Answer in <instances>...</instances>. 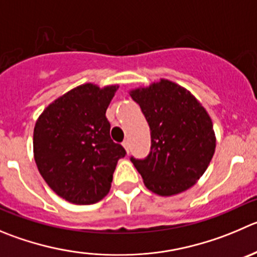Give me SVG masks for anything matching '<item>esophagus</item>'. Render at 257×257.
<instances>
[{
  "label": "esophagus",
  "instance_id": "obj_1",
  "mask_svg": "<svg viewBox=\"0 0 257 257\" xmlns=\"http://www.w3.org/2000/svg\"><path fill=\"white\" fill-rule=\"evenodd\" d=\"M122 145H123L126 153H130V143H128V140H124L123 143H122Z\"/></svg>",
  "mask_w": 257,
  "mask_h": 257
}]
</instances>
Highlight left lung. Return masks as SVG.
<instances>
[{
  "label": "left lung",
  "mask_w": 257,
  "mask_h": 257,
  "mask_svg": "<svg viewBox=\"0 0 257 257\" xmlns=\"http://www.w3.org/2000/svg\"><path fill=\"white\" fill-rule=\"evenodd\" d=\"M151 131L150 154L131 158L149 190L163 197L179 194L197 183L214 149L213 123L189 90L168 79L130 90Z\"/></svg>",
  "instance_id": "obj_1"
}]
</instances>
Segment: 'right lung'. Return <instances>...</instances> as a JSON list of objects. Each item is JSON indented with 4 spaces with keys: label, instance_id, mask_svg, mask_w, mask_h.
Masks as SVG:
<instances>
[{
    "label": "right lung",
    "instance_id": "add662e5",
    "mask_svg": "<svg viewBox=\"0 0 257 257\" xmlns=\"http://www.w3.org/2000/svg\"><path fill=\"white\" fill-rule=\"evenodd\" d=\"M118 85H78L49 104L34 127V158L46 184L74 204H93L111 188L126 155L112 141L107 107Z\"/></svg>",
    "mask_w": 257,
    "mask_h": 257
}]
</instances>
